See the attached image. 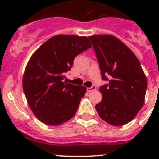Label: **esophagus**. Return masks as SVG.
<instances>
[{
  "label": "esophagus",
  "instance_id": "esophagus-1",
  "mask_svg": "<svg viewBox=\"0 0 159 159\" xmlns=\"http://www.w3.org/2000/svg\"><path fill=\"white\" fill-rule=\"evenodd\" d=\"M96 89H97V88H96V86L93 85V86H91V88H88V89H87V91H89V92H91V91H94V90H96Z\"/></svg>",
  "mask_w": 159,
  "mask_h": 159
}]
</instances>
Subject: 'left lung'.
Here are the masks:
<instances>
[{"mask_svg":"<svg viewBox=\"0 0 159 159\" xmlns=\"http://www.w3.org/2000/svg\"><path fill=\"white\" fill-rule=\"evenodd\" d=\"M99 63L102 79L108 84L99 91L102 100L95 105L99 116L108 124L130 122L145 102L147 79L139 59L113 35L89 36Z\"/></svg>","mask_w":159,"mask_h":159,"instance_id":"1","label":"left lung"}]
</instances>
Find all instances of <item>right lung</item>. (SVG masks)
Here are the masks:
<instances>
[{"instance_id": "add662e5", "label": "right lung", "mask_w": 159, "mask_h": 159, "mask_svg": "<svg viewBox=\"0 0 159 159\" xmlns=\"http://www.w3.org/2000/svg\"><path fill=\"white\" fill-rule=\"evenodd\" d=\"M87 37L55 35L32 54L23 76L28 105L38 120L57 126L76 113L87 89L64 81L78 54L89 49Z\"/></svg>"}]
</instances>
